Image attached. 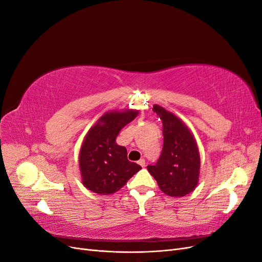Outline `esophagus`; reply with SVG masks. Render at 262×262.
Segmentation results:
<instances>
[{
  "label": "esophagus",
  "mask_w": 262,
  "mask_h": 262,
  "mask_svg": "<svg viewBox=\"0 0 262 262\" xmlns=\"http://www.w3.org/2000/svg\"><path fill=\"white\" fill-rule=\"evenodd\" d=\"M138 164L141 166V167H145V160H144V158H141V160L138 162Z\"/></svg>",
  "instance_id": "esophagus-1"
}]
</instances>
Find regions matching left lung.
Here are the masks:
<instances>
[{
	"instance_id": "obj_1",
	"label": "left lung",
	"mask_w": 262,
	"mask_h": 262,
	"mask_svg": "<svg viewBox=\"0 0 262 262\" xmlns=\"http://www.w3.org/2000/svg\"><path fill=\"white\" fill-rule=\"evenodd\" d=\"M153 112L163 123L164 144L155 165L147 170L162 191L169 196H185L195 189L200 173V154L187 124L165 108L154 105Z\"/></svg>"
}]
</instances>
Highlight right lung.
<instances>
[{"label": "right lung", "mask_w": 262, "mask_h": 262, "mask_svg": "<svg viewBox=\"0 0 262 262\" xmlns=\"http://www.w3.org/2000/svg\"><path fill=\"white\" fill-rule=\"evenodd\" d=\"M138 110L108 112L87 132L80 150L82 182L91 191L112 194L120 190L142 167L128 160L124 146L116 138L124 125L138 116Z\"/></svg>", "instance_id": "add662e5"}]
</instances>
